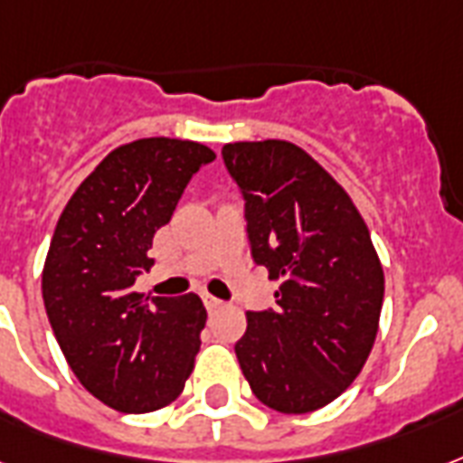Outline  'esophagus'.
Masks as SVG:
<instances>
[{
  "label": "esophagus",
  "instance_id": "34e87169",
  "mask_svg": "<svg viewBox=\"0 0 463 463\" xmlns=\"http://www.w3.org/2000/svg\"><path fill=\"white\" fill-rule=\"evenodd\" d=\"M201 298H203V306H206L208 310H218L221 306H223V301H221V298H216V296H211V294H203Z\"/></svg>",
  "mask_w": 463,
  "mask_h": 463
}]
</instances>
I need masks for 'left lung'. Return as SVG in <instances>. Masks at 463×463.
Returning <instances> with one entry per match:
<instances>
[{"label": "left lung", "instance_id": "obj_1", "mask_svg": "<svg viewBox=\"0 0 463 463\" xmlns=\"http://www.w3.org/2000/svg\"><path fill=\"white\" fill-rule=\"evenodd\" d=\"M252 257L281 281L277 308L247 313L240 369L264 405L301 415L357 379L379 333L383 267L364 218L326 169L288 140L228 143Z\"/></svg>", "mask_w": 463, "mask_h": 463}]
</instances>
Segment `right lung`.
Instances as JSON below:
<instances>
[{
    "mask_svg": "<svg viewBox=\"0 0 463 463\" xmlns=\"http://www.w3.org/2000/svg\"><path fill=\"white\" fill-rule=\"evenodd\" d=\"M211 147L140 137L116 147L70 196L43 267V303L67 364L118 412H153L189 379L206 326L196 294L147 301L133 291L147 250Z\"/></svg>",
    "mask_w": 463,
    "mask_h": 463,
    "instance_id": "right-lung-1",
    "label": "right lung"
}]
</instances>
